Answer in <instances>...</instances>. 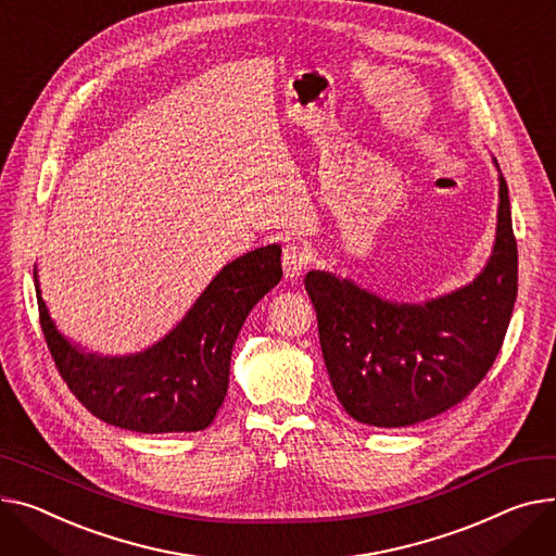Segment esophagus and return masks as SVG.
I'll use <instances>...</instances> for the list:
<instances>
[{
	"label": "esophagus",
	"mask_w": 556,
	"mask_h": 556,
	"mask_svg": "<svg viewBox=\"0 0 556 556\" xmlns=\"http://www.w3.org/2000/svg\"><path fill=\"white\" fill-rule=\"evenodd\" d=\"M281 262H283V273H286V277H288V279H298V277H302V275L306 273V268L311 266L313 254H311V250H308L306 245L288 243V245L283 248Z\"/></svg>",
	"instance_id": "1"
}]
</instances>
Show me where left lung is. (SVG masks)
<instances>
[{
  "label": "left lung",
  "instance_id": "1",
  "mask_svg": "<svg viewBox=\"0 0 556 556\" xmlns=\"http://www.w3.org/2000/svg\"><path fill=\"white\" fill-rule=\"evenodd\" d=\"M304 283L330 384L351 418L393 429L452 409L492 368L519 288L501 169L492 256L471 283L425 304L389 302L324 270H311Z\"/></svg>",
  "mask_w": 556,
  "mask_h": 556
}]
</instances>
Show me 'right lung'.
<instances>
[{"label":"right lung","instance_id":"right-lung-1","mask_svg":"<svg viewBox=\"0 0 556 556\" xmlns=\"http://www.w3.org/2000/svg\"><path fill=\"white\" fill-rule=\"evenodd\" d=\"M281 275L277 243L245 252L220 268L163 340L116 357L87 353L62 336L42 300L37 270L35 292L58 371L96 418L138 433H182L212 425L228 393L239 330Z\"/></svg>","mask_w":556,"mask_h":556}]
</instances>
